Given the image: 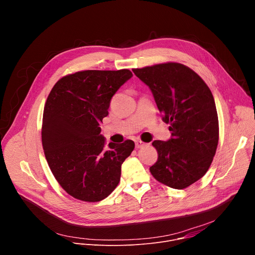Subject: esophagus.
Listing matches in <instances>:
<instances>
[{"instance_id":"34e87169","label":"esophagus","mask_w":255,"mask_h":255,"mask_svg":"<svg viewBox=\"0 0 255 255\" xmlns=\"http://www.w3.org/2000/svg\"><path fill=\"white\" fill-rule=\"evenodd\" d=\"M145 145H147V143H145V142H143V141H141V140H136V141H135V146H136V148H141V147L145 146Z\"/></svg>"}]
</instances>
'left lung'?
<instances>
[{
	"label": "left lung",
	"mask_w": 255,
	"mask_h": 255,
	"mask_svg": "<svg viewBox=\"0 0 255 255\" xmlns=\"http://www.w3.org/2000/svg\"><path fill=\"white\" fill-rule=\"evenodd\" d=\"M154 98L170 139L155 140L158 152L150 172L159 183L185 189L205 175L216 153L219 122L213 95L188 66L167 62L133 69Z\"/></svg>",
	"instance_id": "1"
}]
</instances>
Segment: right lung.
Segmentation results:
<instances>
[{"mask_svg":"<svg viewBox=\"0 0 255 255\" xmlns=\"http://www.w3.org/2000/svg\"><path fill=\"white\" fill-rule=\"evenodd\" d=\"M133 77L128 69L85 70L60 79L43 112L42 146L48 165L71 197L99 202L118 186L132 140L105 148L100 125L112 97Z\"/></svg>","mask_w":255,"mask_h":255,"instance_id":"right-lung-1","label":"right lung"}]
</instances>
